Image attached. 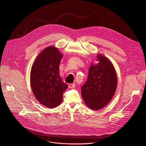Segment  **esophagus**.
I'll return each instance as SVG.
<instances>
[{
  "instance_id": "1",
  "label": "esophagus",
  "mask_w": 146,
  "mask_h": 146,
  "mask_svg": "<svg viewBox=\"0 0 146 146\" xmlns=\"http://www.w3.org/2000/svg\"><path fill=\"white\" fill-rule=\"evenodd\" d=\"M75 84H69V87L70 88H74L75 87Z\"/></svg>"
}]
</instances>
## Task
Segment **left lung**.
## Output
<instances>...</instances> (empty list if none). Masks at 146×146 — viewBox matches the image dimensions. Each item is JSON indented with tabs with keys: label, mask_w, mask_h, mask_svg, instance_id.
<instances>
[{
	"label": "left lung",
	"mask_w": 146,
	"mask_h": 146,
	"mask_svg": "<svg viewBox=\"0 0 146 146\" xmlns=\"http://www.w3.org/2000/svg\"><path fill=\"white\" fill-rule=\"evenodd\" d=\"M99 63L90 65L88 78L81 86V96L86 105L99 110L106 106L116 92L117 77L113 65L106 57L97 56Z\"/></svg>",
	"instance_id": "left-lung-1"
}]
</instances>
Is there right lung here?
<instances>
[{
  "label": "right lung",
  "instance_id": "obj_1",
  "mask_svg": "<svg viewBox=\"0 0 146 146\" xmlns=\"http://www.w3.org/2000/svg\"><path fill=\"white\" fill-rule=\"evenodd\" d=\"M62 54L53 46L43 50L31 68L30 83L33 94L42 105L50 108L62 102L63 93L68 86L59 74V65Z\"/></svg>",
  "mask_w": 146,
  "mask_h": 146
}]
</instances>
